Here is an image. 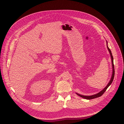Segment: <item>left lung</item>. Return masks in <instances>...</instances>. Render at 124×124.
Wrapping results in <instances>:
<instances>
[{"instance_id": "1", "label": "left lung", "mask_w": 124, "mask_h": 124, "mask_svg": "<svg viewBox=\"0 0 124 124\" xmlns=\"http://www.w3.org/2000/svg\"><path fill=\"white\" fill-rule=\"evenodd\" d=\"M107 47H108V49L109 52L110 53V57H111V59H112V66H113V74H112V77H111V79H110L109 82H108V84L107 85V86H106V87L104 88L102 90H101V92H100L99 93H97L96 94H94V95H90V96H86V95H81V94H79L78 93H76L78 95L82 97V98L83 99H86V100H92V99H95V98H97V97H100L101 96L103 93H105L108 87V86L111 84V83H112L113 81V79L114 78V76H115V69H114V62H113V55H112V52L111 51H110V49H109V48L108 47V46H107Z\"/></svg>"}]
</instances>
